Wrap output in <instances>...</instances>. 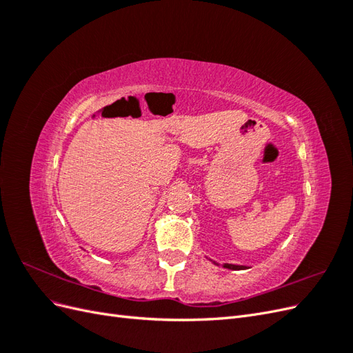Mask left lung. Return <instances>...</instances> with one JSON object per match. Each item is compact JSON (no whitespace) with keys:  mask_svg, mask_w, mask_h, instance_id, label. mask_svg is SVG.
<instances>
[{"mask_svg":"<svg viewBox=\"0 0 353 353\" xmlns=\"http://www.w3.org/2000/svg\"><path fill=\"white\" fill-rule=\"evenodd\" d=\"M223 268H228V270H236V271H239V270H244L245 266H243V265H232V263H225V265H223Z\"/></svg>","mask_w":353,"mask_h":353,"instance_id":"left-lung-1","label":"left lung"}]
</instances>
